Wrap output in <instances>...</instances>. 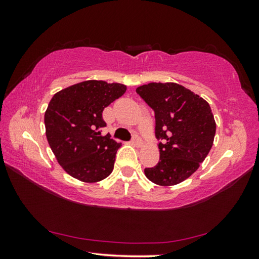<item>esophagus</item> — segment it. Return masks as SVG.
I'll list each match as a JSON object with an SVG mask.
<instances>
[{
  "mask_svg": "<svg viewBox=\"0 0 259 259\" xmlns=\"http://www.w3.org/2000/svg\"><path fill=\"white\" fill-rule=\"evenodd\" d=\"M131 143L135 144V145H137V146H140L143 144V140H142V138L139 137L138 135H134L133 139H131Z\"/></svg>",
  "mask_w": 259,
  "mask_h": 259,
  "instance_id": "esophagus-1",
  "label": "esophagus"
}]
</instances>
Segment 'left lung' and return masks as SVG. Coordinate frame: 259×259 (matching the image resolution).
I'll return each mask as SVG.
<instances>
[{
    "mask_svg": "<svg viewBox=\"0 0 259 259\" xmlns=\"http://www.w3.org/2000/svg\"><path fill=\"white\" fill-rule=\"evenodd\" d=\"M155 114L160 161L145 168L146 177L161 186L182 183L208 155L216 134L209 104L177 83H148L136 89Z\"/></svg>",
    "mask_w": 259,
    "mask_h": 259,
    "instance_id": "8db88e82",
    "label": "left lung"
}]
</instances>
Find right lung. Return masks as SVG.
<instances>
[{"mask_svg": "<svg viewBox=\"0 0 259 259\" xmlns=\"http://www.w3.org/2000/svg\"><path fill=\"white\" fill-rule=\"evenodd\" d=\"M126 87L84 81L57 93L48 105L45 124L48 143L58 163L72 177L96 183L113 171L121 143L102 136L103 111L125 93Z\"/></svg>", "mask_w": 259, "mask_h": 259, "instance_id": "add662e5", "label": "right lung"}]
</instances>
